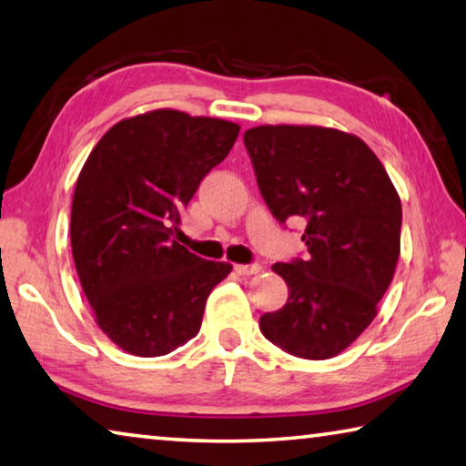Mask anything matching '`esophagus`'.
Instances as JSON below:
<instances>
[{
  "mask_svg": "<svg viewBox=\"0 0 466 466\" xmlns=\"http://www.w3.org/2000/svg\"><path fill=\"white\" fill-rule=\"evenodd\" d=\"M235 272L239 274V277H249V274H256L262 270L260 264H235Z\"/></svg>",
  "mask_w": 466,
  "mask_h": 466,
  "instance_id": "esophagus-1",
  "label": "esophagus"
}]
</instances>
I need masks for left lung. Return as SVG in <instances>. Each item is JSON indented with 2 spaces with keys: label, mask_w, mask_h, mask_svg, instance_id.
<instances>
[{
  "label": "left lung",
  "mask_w": 466,
  "mask_h": 466,
  "mask_svg": "<svg viewBox=\"0 0 466 466\" xmlns=\"http://www.w3.org/2000/svg\"><path fill=\"white\" fill-rule=\"evenodd\" d=\"M272 217L305 218L308 254L277 262L289 299L260 318L266 339L303 360H330L371 324L400 254L402 208L390 177L357 136L318 126L243 134Z\"/></svg>",
  "instance_id": "obj_1"
}]
</instances>
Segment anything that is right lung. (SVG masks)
Returning a JSON list of instances; mask_svg holds the SVG:
<instances>
[{
    "label": "right lung",
    "instance_id": "add662e5",
    "mask_svg": "<svg viewBox=\"0 0 466 466\" xmlns=\"http://www.w3.org/2000/svg\"><path fill=\"white\" fill-rule=\"evenodd\" d=\"M239 126L158 109L119 121L78 175L70 239L96 324L138 357L171 353L202 326L206 299L233 266L173 239L181 210Z\"/></svg>",
    "mask_w": 466,
    "mask_h": 466
}]
</instances>
